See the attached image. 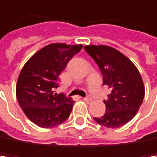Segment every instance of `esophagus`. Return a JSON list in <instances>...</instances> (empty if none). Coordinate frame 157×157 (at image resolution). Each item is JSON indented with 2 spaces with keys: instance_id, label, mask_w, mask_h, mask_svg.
I'll list each match as a JSON object with an SVG mask.
<instances>
[{
  "instance_id": "1",
  "label": "esophagus",
  "mask_w": 157,
  "mask_h": 157,
  "mask_svg": "<svg viewBox=\"0 0 157 157\" xmlns=\"http://www.w3.org/2000/svg\"><path fill=\"white\" fill-rule=\"evenodd\" d=\"M84 101L86 102V104H91V101H92V99L90 98V97H86V98H84Z\"/></svg>"
}]
</instances>
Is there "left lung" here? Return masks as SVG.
Listing matches in <instances>:
<instances>
[{
	"label": "left lung",
	"instance_id": "1",
	"mask_svg": "<svg viewBox=\"0 0 157 157\" xmlns=\"http://www.w3.org/2000/svg\"><path fill=\"white\" fill-rule=\"evenodd\" d=\"M85 50L98 64L111 93L105 113L95 121L107 128H119L129 122L137 113L145 95L142 77L135 64L122 52L106 45H86Z\"/></svg>",
	"mask_w": 157,
	"mask_h": 157
}]
</instances>
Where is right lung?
Wrapping results in <instances>:
<instances>
[{"instance_id": "obj_1", "label": "right lung", "mask_w": 157, "mask_h": 157, "mask_svg": "<svg viewBox=\"0 0 157 157\" xmlns=\"http://www.w3.org/2000/svg\"><path fill=\"white\" fill-rule=\"evenodd\" d=\"M82 44L52 43L37 51L17 77L16 95L26 117L41 128H52L70 117L74 101L53 91L57 79Z\"/></svg>"}]
</instances>
